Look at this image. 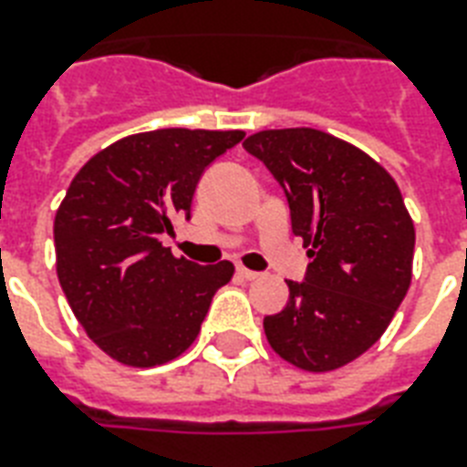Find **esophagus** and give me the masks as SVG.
I'll use <instances>...</instances> for the list:
<instances>
[{
	"label": "esophagus",
	"mask_w": 467,
	"mask_h": 467,
	"mask_svg": "<svg viewBox=\"0 0 467 467\" xmlns=\"http://www.w3.org/2000/svg\"><path fill=\"white\" fill-rule=\"evenodd\" d=\"M237 276L244 278V281H256V278H262V274H256V271H249L244 269V266H240V269H237Z\"/></svg>",
	"instance_id": "obj_1"
}]
</instances>
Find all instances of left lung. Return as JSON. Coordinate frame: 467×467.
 <instances>
[{"label": "left lung", "instance_id": "8db88e82", "mask_svg": "<svg viewBox=\"0 0 467 467\" xmlns=\"http://www.w3.org/2000/svg\"><path fill=\"white\" fill-rule=\"evenodd\" d=\"M244 150L285 189L293 233L307 247L306 281L264 317L271 348L310 373L368 351L412 281L414 223L398 183L373 157L315 128L249 135Z\"/></svg>", "mask_w": 467, "mask_h": 467}]
</instances>
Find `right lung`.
<instances>
[{
	"label": "right lung",
	"mask_w": 467,
	"mask_h": 467,
	"mask_svg": "<svg viewBox=\"0 0 467 467\" xmlns=\"http://www.w3.org/2000/svg\"><path fill=\"white\" fill-rule=\"evenodd\" d=\"M242 130L161 128L120 138L91 157L55 213V266L69 307L113 361L152 368L196 341L220 285L234 274L174 256L161 237L191 201L203 169Z\"/></svg>",
	"instance_id": "1"
}]
</instances>
